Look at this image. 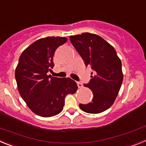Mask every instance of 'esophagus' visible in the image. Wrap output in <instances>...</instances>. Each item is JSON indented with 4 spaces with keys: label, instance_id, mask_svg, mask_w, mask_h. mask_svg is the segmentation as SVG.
<instances>
[{
    "label": "esophagus",
    "instance_id": "obj_1",
    "mask_svg": "<svg viewBox=\"0 0 146 146\" xmlns=\"http://www.w3.org/2000/svg\"><path fill=\"white\" fill-rule=\"evenodd\" d=\"M77 86H78V87H79V88H82V83H81V82H77Z\"/></svg>",
    "mask_w": 146,
    "mask_h": 146
}]
</instances>
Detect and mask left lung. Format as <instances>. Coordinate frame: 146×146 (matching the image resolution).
<instances>
[{
	"mask_svg": "<svg viewBox=\"0 0 146 146\" xmlns=\"http://www.w3.org/2000/svg\"><path fill=\"white\" fill-rule=\"evenodd\" d=\"M71 43L91 68L90 82L84 86L94 94L91 102L80 104V108L88 113H100L112 106L123 82L121 61L112 45L96 34L83 33L70 36Z\"/></svg>",
	"mask_w": 146,
	"mask_h": 146,
	"instance_id": "1",
	"label": "left lung"
}]
</instances>
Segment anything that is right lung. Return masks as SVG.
<instances>
[{
	"label": "right lung",
	"instance_id": "obj_1",
	"mask_svg": "<svg viewBox=\"0 0 146 146\" xmlns=\"http://www.w3.org/2000/svg\"><path fill=\"white\" fill-rule=\"evenodd\" d=\"M65 37L48 36L37 40L20 55L15 70L17 88L28 108L42 117L56 115L63 110L67 94H74L77 85L69 77L48 75L54 66L53 55Z\"/></svg>",
	"mask_w": 146,
	"mask_h": 146
}]
</instances>
